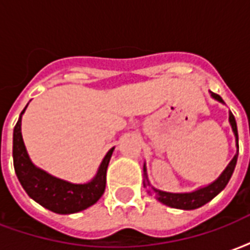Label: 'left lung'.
Returning a JSON list of instances; mask_svg holds the SVG:
<instances>
[{"mask_svg":"<svg viewBox=\"0 0 250 250\" xmlns=\"http://www.w3.org/2000/svg\"><path fill=\"white\" fill-rule=\"evenodd\" d=\"M210 95H211V98L224 104V100H222L220 95H217L214 92H210ZM229 123L231 125V130L234 132V136H236L237 152L236 155L233 157V159L230 161V163L226 166L225 170L222 171V174H221L218 178L215 179L214 182H211V184L208 185V186H204V188H197L194 191H190V193H167V191H162V190H158V188H152L151 185H150L148 178H147L146 163H145V166H143V175H145L143 186L147 188V191L152 194L163 205L174 208V209L182 210L198 209L201 206H204L205 204H208L209 201H211L217 194H220L225 188L228 182H229L231 174L234 171V167H236L237 157H238V132H237V123L230 111H229Z\"/></svg>","mask_w":250,"mask_h":250,"instance_id":"8db88e82","label":"left lung"}]
</instances>
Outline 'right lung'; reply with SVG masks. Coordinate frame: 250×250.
<instances>
[{"label": "right lung", "mask_w": 250, "mask_h": 250, "mask_svg": "<svg viewBox=\"0 0 250 250\" xmlns=\"http://www.w3.org/2000/svg\"><path fill=\"white\" fill-rule=\"evenodd\" d=\"M26 107L22 109L13 131L14 171L26 194L37 204L57 214L77 213L96 204L105 190L107 167L115 147L105 154L96 175L87 184H72L56 178L35 166L26 152L21 134V118Z\"/></svg>", "instance_id": "1"}]
</instances>
